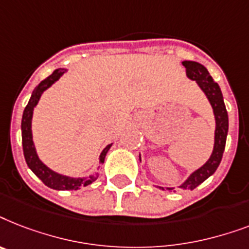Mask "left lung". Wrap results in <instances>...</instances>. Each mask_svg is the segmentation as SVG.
Masks as SVG:
<instances>
[{
	"instance_id": "8db88e82",
	"label": "left lung",
	"mask_w": 249,
	"mask_h": 249,
	"mask_svg": "<svg viewBox=\"0 0 249 249\" xmlns=\"http://www.w3.org/2000/svg\"><path fill=\"white\" fill-rule=\"evenodd\" d=\"M182 65L186 68V75L192 81H196L200 90L203 91L204 95L210 101L211 107L213 109L214 121H216V130H214V145L213 152L211 154L210 159L204 163L203 166L194 171L182 184L178 186L182 190H193L198 185H200L203 181L212 176L214 171L217 170L218 164L221 162L222 154L225 150L226 136H228L229 130V117L226 112L225 103L222 92L220 90V86L214 82L212 77L210 75L206 67H203L196 61L185 60L182 61ZM141 160V158H140ZM168 190H174V188H167Z\"/></svg>"
}]
</instances>
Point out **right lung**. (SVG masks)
<instances>
[{"label":"right lung","mask_w":249,"mask_h":249,"mask_svg":"<svg viewBox=\"0 0 249 249\" xmlns=\"http://www.w3.org/2000/svg\"><path fill=\"white\" fill-rule=\"evenodd\" d=\"M65 71H67L65 68H59L56 71H53V74L49 75L46 79H43L42 82L39 83L38 86L33 90L31 99L28 101V105L24 109L23 118H21V141H23L24 158H25L28 167L33 171V174L42 181L46 186L55 189V190H78L82 186H87V185L92 184V181L97 178V174L90 175L89 178H71V176L57 174V172L53 171L51 168H49L38 158L37 152H36L35 142H33V135H32L33 110H35L36 105L38 104L41 95L43 93V91H46L49 87L53 86V83L56 82L57 79L60 78ZM110 146H112V144L107 145L104 150L101 152L100 157H99V163H104L105 156H107V153L110 149Z\"/></svg>","instance_id":"1"}]
</instances>
